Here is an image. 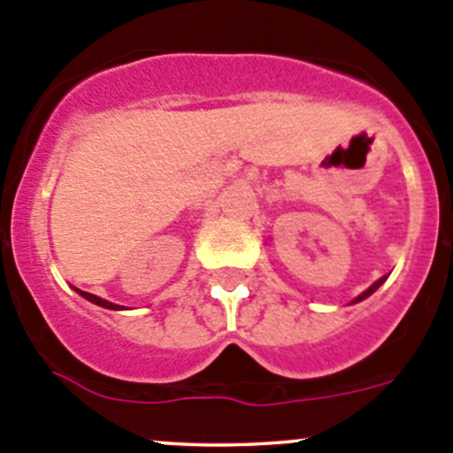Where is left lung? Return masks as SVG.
Wrapping results in <instances>:
<instances>
[{
	"label": "left lung",
	"instance_id": "obj_1",
	"mask_svg": "<svg viewBox=\"0 0 453 453\" xmlns=\"http://www.w3.org/2000/svg\"><path fill=\"white\" fill-rule=\"evenodd\" d=\"M383 280H386V278H381V280H377V282H374V285H372V287H370V289H366V291H364V294H362V296H359V298H355V303H359V300L368 298V296H370V294H372V291H377V289H379V285H381V282H383Z\"/></svg>",
	"mask_w": 453,
	"mask_h": 453
}]
</instances>
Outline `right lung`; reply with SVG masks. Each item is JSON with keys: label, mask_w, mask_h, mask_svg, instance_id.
Returning a JSON list of instances; mask_svg holds the SVG:
<instances>
[{"label": "right lung", "mask_w": 453, "mask_h": 453, "mask_svg": "<svg viewBox=\"0 0 453 453\" xmlns=\"http://www.w3.org/2000/svg\"><path fill=\"white\" fill-rule=\"evenodd\" d=\"M76 291H79V294L83 296L85 300H89V303L98 304V307H104V309H113V311H116V309H120V307H118V304H113V303H107V300L98 298V296H94V294H87V291H81V289H76Z\"/></svg>", "instance_id": "add662e5"}]
</instances>
